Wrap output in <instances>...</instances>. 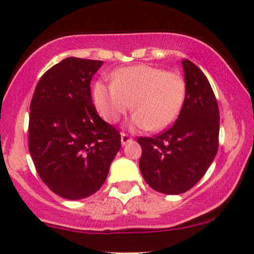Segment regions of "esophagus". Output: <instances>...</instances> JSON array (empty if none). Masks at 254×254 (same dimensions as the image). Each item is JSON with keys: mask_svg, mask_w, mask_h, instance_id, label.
I'll use <instances>...</instances> for the list:
<instances>
[{"mask_svg": "<svg viewBox=\"0 0 254 254\" xmlns=\"http://www.w3.org/2000/svg\"><path fill=\"white\" fill-rule=\"evenodd\" d=\"M131 140H132V138H131V137L129 136V134L124 133V132L121 133V141H122V145L127 144V143H129V141H131Z\"/></svg>", "mask_w": 254, "mask_h": 254, "instance_id": "34e87169", "label": "esophagus"}]
</instances>
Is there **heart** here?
<instances>
[{
	"instance_id": "obj_1",
	"label": "heart",
	"mask_w": 254,
	"mask_h": 254,
	"mask_svg": "<svg viewBox=\"0 0 254 254\" xmlns=\"http://www.w3.org/2000/svg\"><path fill=\"white\" fill-rule=\"evenodd\" d=\"M111 81L97 82L93 92L97 111L109 123H116L132 107L134 127L162 131L177 120L184 106L187 87L178 72L141 64L117 69Z\"/></svg>"
}]
</instances>
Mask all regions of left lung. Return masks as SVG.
Returning a JSON list of instances; mask_svg holds the SVG:
<instances>
[{
    "label": "left lung",
    "instance_id": "obj_1",
    "mask_svg": "<svg viewBox=\"0 0 254 254\" xmlns=\"http://www.w3.org/2000/svg\"><path fill=\"white\" fill-rule=\"evenodd\" d=\"M186 99L178 120L154 137H139V168L151 188L164 194L187 191L201 180L218 150L219 110L207 76L182 62Z\"/></svg>",
    "mask_w": 254,
    "mask_h": 254
}]
</instances>
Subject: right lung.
Masks as SVG:
<instances>
[{"label":"right lung","mask_w":254,"mask_h":254,"mask_svg":"<svg viewBox=\"0 0 254 254\" xmlns=\"http://www.w3.org/2000/svg\"><path fill=\"white\" fill-rule=\"evenodd\" d=\"M102 64L62 60L40 77L30 104L29 151L37 173L68 200L99 190L121 148L120 131L99 116L90 94Z\"/></svg>","instance_id":"1"}]
</instances>
